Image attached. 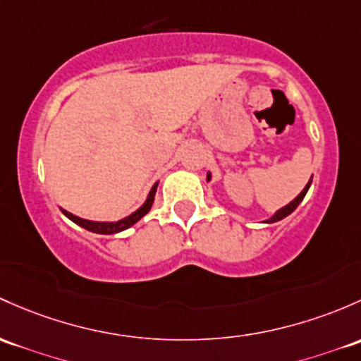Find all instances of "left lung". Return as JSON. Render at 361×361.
I'll return each instance as SVG.
<instances>
[{"mask_svg":"<svg viewBox=\"0 0 361 361\" xmlns=\"http://www.w3.org/2000/svg\"><path fill=\"white\" fill-rule=\"evenodd\" d=\"M209 180H211V173H207V181H209ZM310 185H311V180L308 181V185H306V187H305V190H302L301 193H299V195L295 197V199L292 200V202L287 204V206H283L282 209L276 211L275 214H273L270 219H267V223H275V221H280V219H283V218H286V216H289L290 212H294L295 207H298L299 204L302 202V199H305V195H306V192H308Z\"/></svg>","mask_w":361,"mask_h":361,"instance_id":"left-lung-1","label":"left lung"}]
</instances>
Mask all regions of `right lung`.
<instances>
[{
  "mask_svg": "<svg viewBox=\"0 0 361 361\" xmlns=\"http://www.w3.org/2000/svg\"><path fill=\"white\" fill-rule=\"evenodd\" d=\"M155 192H157V183L152 187V190L149 193V197H147L145 204H143L140 209H136L133 214L126 216V218L119 219V221H90V219H82V218H78V216L71 214L69 211L62 209L63 214L67 216V218L71 219V221H74L75 225L82 226V228H86L88 231H93V233H102V235H112V233H119V231L130 228V226L135 225L136 221H140V219L143 218V216L147 214V212L150 211L152 204H154V197H155Z\"/></svg>",
  "mask_w": 361,
  "mask_h": 361,
  "instance_id": "add662e5",
  "label": "right lung"
}]
</instances>
